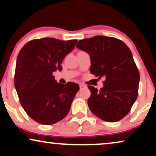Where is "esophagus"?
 Wrapping results in <instances>:
<instances>
[{
    "mask_svg": "<svg viewBox=\"0 0 156 156\" xmlns=\"http://www.w3.org/2000/svg\"><path fill=\"white\" fill-rule=\"evenodd\" d=\"M80 89H84V87H86V86L82 84H80Z\"/></svg>",
    "mask_w": 156,
    "mask_h": 156,
    "instance_id": "esophagus-1",
    "label": "esophagus"
}]
</instances>
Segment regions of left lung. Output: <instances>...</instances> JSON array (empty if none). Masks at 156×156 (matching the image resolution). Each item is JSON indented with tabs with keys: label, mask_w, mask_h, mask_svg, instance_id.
I'll use <instances>...</instances> for the list:
<instances>
[{
	"label": "left lung",
	"mask_w": 156,
	"mask_h": 156,
	"mask_svg": "<svg viewBox=\"0 0 156 156\" xmlns=\"http://www.w3.org/2000/svg\"><path fill=\"white\" fill-rule=\"evenodd\" d=\"M76 47L90 55V72L105 80L100 90L88 86L89 109L108 122L126 116L138 94L140 74L126 44L115 37L97 35L80 40Z\"/></svg>",
	"instance_id": "1"
}]
</instances>
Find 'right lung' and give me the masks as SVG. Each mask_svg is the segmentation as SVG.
<instances>
[{"label":"right lung","mask_w":156,"mask_h":156,"mask_svg":"<svg viewBox=\"0 0 156 156\" xmlns=\"http://www.w3.org/2000/svg\"><path fill=\"white\" fill-rule=\"evenodd\" d=\"M76 41L52 37L33 40L19 52L15 87L23 109L36 122L53 124L69 113L80 87L73 82L57 83L52 73L57 69L62 71V60Z\"/></svg>","instance_id":"add662e5"}]
</instances>
